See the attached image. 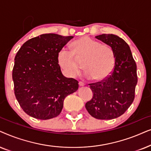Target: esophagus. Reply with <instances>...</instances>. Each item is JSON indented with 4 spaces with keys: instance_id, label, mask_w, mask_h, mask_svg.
<instances>
[{
    "instance_id": "34e87169",
    "label": "esophagus",
    "mask_w": 151,
    "mask_h": 151,
    "mask_svg": "<svg viewBox=\"0 0 151 151\" xmlns=\"http://www.w3.org/2000/svg\"><path fill=\"white\" fill-rule=\"evenodd\" d=\"M79 85L80 87H82V86H85V83H83V82H81V81H79Z\"/></svg>"
}]
</instances>
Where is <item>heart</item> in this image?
<instances>
[{"label": "heart", "instance_id": "obj_1", "mask_svg": "<svg viewBox=\"0 0 151 151\" xmlns=\"http://www.w3.org/2000/svg\"><path fill=\"white\" fill-rule=\"evenodd\" d=\"M72 47L78 59L86 60L83 67L86 79L102 81L110 77L115 65V55L110 45L101 44L89 37H83L74 41ZM57 62L68 77H76L81 72L73 53L67 50H60Z\"/></svg>", "mask_w": 151, "mask_h": 151}]
</instances>
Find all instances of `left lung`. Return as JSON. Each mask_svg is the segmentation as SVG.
I'll list each match as a JSON object with an SVG mask.
<instances>
[{"label":"left lung","instance_id":"obj_1","mask_svg":"<svg viewBox=\"0 0 151 151\" xmlns=\"http://www.w3.org/2000/svg\"><path fill=\"white\" fill-rule=\"evenodd\" d=\"M95 38L112 48L115 65L108 79L90 84L93 96L86 104V108L96 119H115L127 110L134 100L137 83L136 63L129 45L122 38L112 34Z\"/></svg>","mask_w":151,"mask_h":151}]
</instances>
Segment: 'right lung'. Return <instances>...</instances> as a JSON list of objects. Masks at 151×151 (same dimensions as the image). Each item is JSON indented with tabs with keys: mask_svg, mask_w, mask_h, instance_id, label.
<instances>
[{
	"mask_svg": "<svg viewBox=\"0 0 151 151\" xmlns=\"http://www.w3.org/2000/svg\"><path fill=\"white\" fill-rule=\"evenodd\" d=\"M72 38L43 34L18 51L12 72L14 93L28 115L42 120L56 117L65 98L78 90V81L64 77L57 62L58 53Z\"/></svg>",
	"mask_w": 151,
	"mask_h": 151,
	"instance_id": "1",
	"label": "right lung"
}]
</instances>
